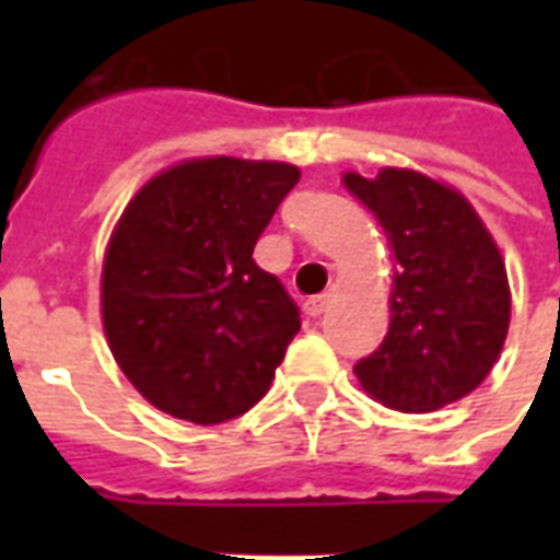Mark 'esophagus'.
Returning a JSON list of instances; mask_svg holds the SVG:
<instances>
[{"mask_svg":"<svg viewBox=\"0 0 560 560\" xmlns=\"http://www.w3.org/2000/svg\"><path fill=\"white\" fill-rule=\"evenodd\" d=\"M329 296L332 293H317V296H312V300H305V315L308 317H317V315H324L327 312V305H329Z\"/></svg>","mask_w":560,"mask_h":560,"instance_id":"1","label":"esophagus"}]
</instances>
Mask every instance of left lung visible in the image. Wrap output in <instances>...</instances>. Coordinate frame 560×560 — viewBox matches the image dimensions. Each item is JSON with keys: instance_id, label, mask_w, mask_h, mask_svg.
I'll list each match as a JSON object with an SVG mask.
<instances>
[{"instance_id": "left-lung-1", "label": "left lung", "mask_w": 560, "mask_h": 560, "mask_svg": "<svg viewBox=\"0 0 560 560\" xmlns=\"http://www.w3.org/2000/svg\"><path fill=\"white\" fill-rule=\"evenodd\" d=\"M345 185L375 212L396 255L389 329L353 365L360 384L405 413L465 399L498 363L510 327V284L492 233L456 188L417 171L345 173Z\"/></svg>"}]
</instances>
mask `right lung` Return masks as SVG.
Instances as JSON below:
<instances>
[{
  "mask_svg": "<svg viewBox=\"0 0 560 560\" xmlns=\"http://www.w3.org/2000/svg\"><path fill=\"white\" fill-rule=\"evenodd\" d=\"M296 183L281 161L191 159L126 207L104 255V332L159 411L215 425L267 396L300 308L252 252Z\"/></svg>",
  "mask_w": 560,
  "mask_h": 560,
  "instance_id": "obj_1",
  "label": "right lung"
}]
</instances>
